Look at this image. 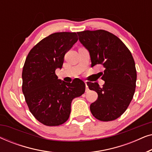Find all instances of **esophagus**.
Masks as SVG:
<instances>
[{"mask_svg":"<svg viewBox=\"0 0 152 152\" xmlns=\"http://www.w3.org/2000/svg\"><path fill=\"white\" fill-rule=\"evenodd\" d=\"M85 84H86V92H87V91H88V86H87L86 82H85Z\"/></svg>","mask_w":152,"mask_h":152,"instance_id":"obj_1","label":"esophagus"}]
</instances>
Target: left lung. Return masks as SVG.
<instances>
[{
  "mask_svg": "<svg viewBox=\"0 0 152 152\" xmlns=\"http://www.w3.org/2000/svg\"><path fill=\"white\" fill-rule=\"evenodd\" d=\"M80 43L90 54L91 67L101 64L102 86L88 82L90 90L98 95L90 106L93 115L101 121H111L124 113L136 90V66L132 53L124 43L106 30H86L77 32Z\"/></svg>",
  "mask_w": 152,
  "mask_h": 152,
  "instance_id": "left-lung-1",
  "label": "left lung"
}]
</instances>
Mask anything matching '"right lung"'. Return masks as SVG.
Wrapping results in <instances>:
<instances>
[{"label":"right lung","mask_w":152,"mask_h":152,"mask_svg":"<svg viewBox=\"0 0 152 152\" xmlns=\"http://www.w3.org/2000/svg\"><path fill=\"white\" fill-rule=\"evenodd\" d=\"M78 40L75 32H56L32 48L22 72V91L30 111L46 126H58L70 116L72 100L85 92L84 82L75 79L66 83L58 79L64 55Z\"/></svg>","instance_id":"1"}]
</instances>
